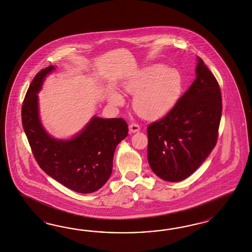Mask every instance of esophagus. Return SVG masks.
I'll list each match as a JSON object with an SVG mask.
<instances>
[{
	"mask_svg": "<svg viewBox=\"0 0 252 252\" xmlns=\"http://www.w3.org/2000/svg\"><path fill=\"white\" fill-rule=\"evenodd\" d=\"M140 126L138 125V124H135V123H131V124H129V132L130 133H134V132H137V131H139L140 130Z\"/></svg>",
	"mask_w": 252,
	"mask_h": 252,
	"instance_id": "esophagus-1",
	"label": "esophagus"
}]
</instances>
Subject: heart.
<instances>
[{
    "mask_svg": "<svg viewBox=\"0 0 252 252\" xmlns=\"http://www.w3.org/2000/svg\"><path fill=\"white\" fill-rule=\"evenodd\" d=\"M123 87L126 92L134 94L132 106L137 113L154 121L167 115L177 106L183 91V78L175 68L152 64L126 80ZM109 101L122 105L123 96L113 92Z\"/></svg>",
    "mask_w": 252,
    "mask_h": 252,
    "instance_id": "obj_1",
    "label": "heart"
}]
</instances>
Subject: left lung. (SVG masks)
<instances>
[{"instance_id":"left-lung-1","label":"left lung","mask_w":252,"mask_h":252,"mask_svg":"<svg viewBox=\"0 0 252 252\" xmlns=\"http://www.w3.org/2000/svg\"><path fill=\"white\" fill-rule=\"evenodd\" d=\"M196 78L177 106L147 128V158L160 179L177 182L197 170L216 146L222 95L214 74L197 57Z\"/></svg>"}]
</instances>
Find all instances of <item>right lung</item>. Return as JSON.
Returning <instances> with one entry per match:
<instances>
[{"instance_id": "add662e5", "label": "right lung", "mask_w": 252, "mask_h": 252, "mask_svg": "<svg viewBox=\"0 0 252 252\" xmlns=\"http://www.w3.org/2000/svg\"><path fill=\"white\" fill-rule=\"evenodd\" d=\"M56 66L42 69L31 82L22 106V123L38 165L65 187L91 193L108 181L117 145L128 135L123 119L94 115L85 127L69 139L51 136L40 120L37 94Z\"/></svg>"}]
</instances>
